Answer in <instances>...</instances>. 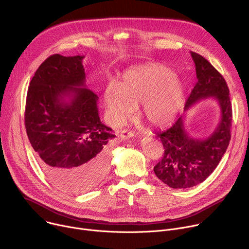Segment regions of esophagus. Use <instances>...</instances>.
<instances>
[{
    "instance_id": "34e87169",
    "label": "esophagus",
    "mask_w": 249,
    "mask_h": 249,
    "mask_svg": "<svg viewBox=\"0 0 249 249\" xmlns=\"http://www.w3.org/2000/svg\"><path fill=\"white\" fill-rule=\"evenodd\" d=\"M119 137H120L122 140H127V139H130V138H134L135 135H134V133L128 132L127 130H121V131L119 132Z\"/></svg>"
}]
</instances>
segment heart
<instances>
[{
  "label": "heart",
  "mask_w": 249,
  "mask_h": 249,
  "mask_svg": "<svg viewBox=\"0 0 249 249\" xmlns=\"http://www.w3.org/2000/svg\"><path fill=\"white\" fill-rule=\"evenodd\" d=\"M184 99V86L171 70L151 64L124 72L120 84L111 82L103 92V102L114 125L131 117L142 103L141 115L155 127H165L179 113Z\"/></svg>",
  "instance_id": "heart-1"
}]
</instances>
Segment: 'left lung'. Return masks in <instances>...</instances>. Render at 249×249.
I'll return each mask as SVG.
<instances>
[{
    "instance_id": "1",
    "label": "left lung",
    "mask_w": 249,
    "mask_h": 249,
    "mask_svg": "<svg viewBox=\"0 0 249 249\" xmlns=\"http://www.w3.org/2000/svg\"><path fill=\"white\" fill-rule=\"evenodd\" d=\"M195 64L197 83L184 110L201 99L217 100L221 118L218 126L206 139H194L185 129L184 116H180L169 129L160 132L164 154L154 167L156 175L171 188L184 189L203 182L214 171L225 155L231 141L232 110L230 90L223 76L203 56L190 52Z\"/></svg>"
}]
</instances>
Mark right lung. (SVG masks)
Listing matches in <instances>:
<instances>
[{
	"instance_id": "obj_1",
	"label": "right lung",
	"mask_w": 249,
	"mask_h": 249,
	"mask_svg": "<svg viewBox=\"0 0 249 249\" xmlns=\"http://www.w3.org/2000/svg\"><path fill=\"white\" fill-rule=\"evenodd\" d=\"M85 56L47 58L28 88L24 122L28 140L48 178L79 194L107 171L112 129L101 123L98 96L87 88Z\"/></svg>"
}]
</instances>
